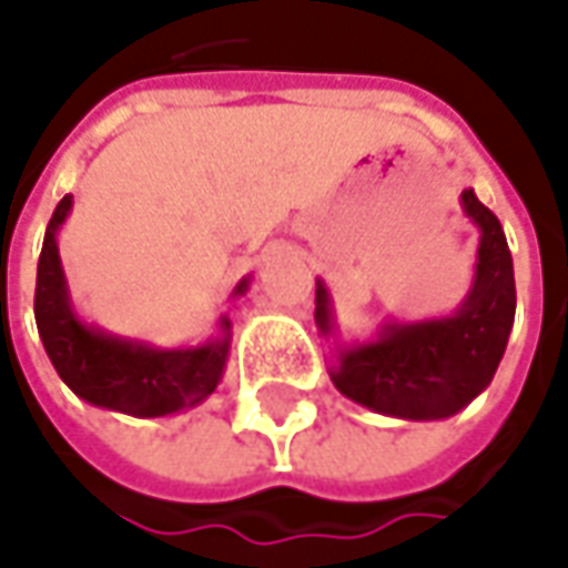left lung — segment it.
<instances>
[{"mask_svg": "<svg viewBox=\"0 0 568 568\" xmlns=\"http://www.w3.org/2000/svg\"><path fill=\"white\" fill-rule=\"evenodd\" d=\"M462 202L484 230L468 300L452 318L388 325L376 344L344 351L332 366V382L341 395L392 417L439 420L458 414L490 385L513 332V252L490 207L480 205L470 189L462 192ZM316 322L322 332L332 328L322 284L316 291Z\"/></svg>", "mask_w": 568, "mask_h": 568, "instance_id": "8db88e82", "label": "left lung"}]
</instances>
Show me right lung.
Returning a JSON list of instances; mask_svg holds the SVG:
<instances>
[{"instance_id":"1","label":"right lung","mask_w":568,"mask_h":568,"mask_svg":"<svg viewBox=\"0 0 568 568\" xmlns=\"http://www.w3.org/2000/svg\"><path fill=\"white\" fill-rule=\"evenodd\" d=\"M69 207H72V195H65L50 217L43 252L37 262V294H33L37 332L59 379L78 398L132 417H164L207 398L224 373L227 338L211 341L195 351H151L142 344L91 332L72 316L59 250H55V227L65 221ZM243 287L246 284H240L236 291ZM221 325L224 332L230 328L227 318H221Z\"/></svg>"}]
</instances>
